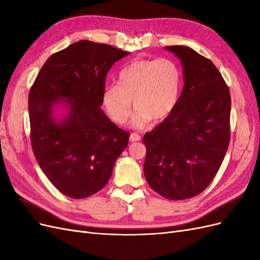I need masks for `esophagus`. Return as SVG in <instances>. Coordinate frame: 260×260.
I'll list each match as a JSON object with an SVG mask.
<instances>
[{
  "mask_svg": "<svg viewBox=\"0 0 260 260\" xmlns=\"http://www.w3.org/2000/svg\"><path fill=\"white\" fill-rule=\"evenodd\" d=\"M141 140V136L139 135V133H136L133 132L130 135V141L131 142H137V141H140Z\"/></svg>",
  "mask_w": 260,
  "mask_h": 260,
  "instance_id": "obj_1",
  "label": "esophagus"
}]
</instances>
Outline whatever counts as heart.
<instances>
[{
    "instance_id": "b5f03b06",
    "label": "heart",
    "mask_w": 260,
    "mask_h": 260,
    "mask_svg": "<svg viewBox=\"0 0 260 260\" xmlns=\"http://www.w3.org/2000/svg\"><path fill=\"white\" fill-rule=\"evenodd\" d=\"M181 74L174 60L166 57L139 58L124 66L117 85H106L102 103L111 119L123 124L131 114V100L137 113L132 123L143 128L151 120L159 122L174 111L179 99Z\"/></svg>"
}]
</instances>
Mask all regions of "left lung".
Listing matches in <instances>:
<instances>
[{
    "label": "left lung",
    "instance_id": "1",
    "mask_svg": "<svg viewBox=\"0 0 260 260\" xmlns=\"http://www.w3.org/2000/svg\"><path fill=\"white\" fill-rule=\"evenodd\" d=\"M181 59L184 86L172 113L143 137L144 175L171 201L194 198L211 183L230 143L231 96L212 61L183 45L166 46Z\"/></svg>",
    "mask_w": 260,
    "mask_h": 260
}]
</instances>
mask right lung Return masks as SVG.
I'll list each match as a JSON object with an SVG mask.
<instances>
[{
    "mask_svg": "<svg viewBox=\"0 0 260 260\" xmlns=\"http://www.w3.org/2000/svg\"><path fill=\"white\" fill-rule=\"evenodd\" d=\"M127 55L109 44L78 41L51 55L31 86V146L44 175L68 198H89L103 188L128 145L129 132L101 109L107 73ZM59 98L71 111L56 124L51 107Z\"/></svg>",
    "mask_w": 260,
    "mask_h": 260,
    "instance_id": "right-lung-1",
    "label": "right lung"
}]
</instances>
